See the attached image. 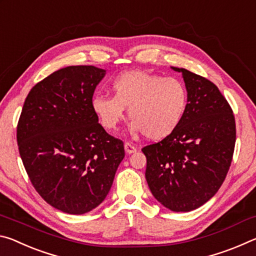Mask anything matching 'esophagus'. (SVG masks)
I'll return each instance as SVG.
<instances>
[{
	"instance_id": "esophagus-1",
	"label": "esophagus",
	"mask_w": 256,
	"mask_h": 256,
	"mask_svg": "<svg viewBox=\"0 0 256 256\" xmlns=\"http://www.w3.org/2000/svg\"><path fill=\"white\" fill-rule=\"evenodd\" d=\"M124 149H125V152H126L128 154H134L136 151V146H134L132 144H130V142H125V144H124Z\"/></svg>"
}]
</instances>
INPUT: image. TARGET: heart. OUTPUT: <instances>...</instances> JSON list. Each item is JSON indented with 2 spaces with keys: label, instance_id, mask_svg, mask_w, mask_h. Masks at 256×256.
I'll use <instances>...</instances> for the list:
<instances>
[{
  "label": "heart",
  "instance_id": "heart-1",
  "mask_svg": "<svg viewBox=\"0 0 256 256\" xmlns=\"http://www.w3.org/2000/svg\"><path fill=\"white\" fill-rule=\"evenodd\" d=\"M112 96H94L92 108L107 131H115L128 108L130 128L150 140H162L176 131L188 108V90L172 76L162 78L146 71H128L112 82Z\"/></svg>",
  "mask_w": 256,
  "mask_h": 256
}]
</instances>
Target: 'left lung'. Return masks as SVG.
<instances>
[{
    "label": "left lung",
    "mask_w": 256,
    "mask_h": 256,
    "mask_svg": "<svg viewBox=\"0 0 256 256\" xmlns=\"http://www.w3.org/2000/svg\"><path fill=\"white\" fill-rule=\"evenodd\" d=\"M188 108L174 133L146 146V180L167 209L188 212L218 192L230 167L236 142L232 110L214 82L185 68Z\"/></svg>",
    "instance_id": "1"
}]
</instances>
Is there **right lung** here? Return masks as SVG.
Segmentation results:
<instances>
[{
    "label": "right lung",
    "mask_w": 256,
    "mask_h": 256,
    "mask_svg": "<svg viewBox=\"0 0 256 256\" xmlns=\"http://www.w3.org/2000/svg\"><path fill=\"white\" fill-rule=\"evenodd\" d=\"M106 71L74 66L32 86L21 112L16 141L34 190L70 214H84L105 200L122 162L124 144L108 134L92 108Z\"/></svg>",
    "instance_id": "1"
}]
</instances>
